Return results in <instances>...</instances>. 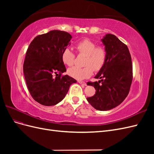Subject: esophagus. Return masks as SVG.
<instances>
[{"mask_svg": "<svg viewBox=\"0 0 154 154\" xmlns=\"http://www.w3.org/2000/svg\"><path fill=\"white\" fill-rule=\"evenodd\" d=\"M78 82L79 83H80V84H81V85H85V86H86V85H87V83H86L85 82H83V81H78Z\"/></svg>", "mask_w": 154, "mask_h": 154, "instance_id": "34e87169", "label": "esophagus"}]
</instances>
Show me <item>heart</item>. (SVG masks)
I'll return each mask as SVG.
<instances>
[{"mask_svg":"<svg viewBox=\"0 0 154 154\" xmlns=\"http://www.w3.org/2000/svg\"><path fill=\"white\" fill-rule=\"evenodd\" d=\"M76 49L79 54L85 56L83 67L74 66L69 69L70 76L78 80L89 78L93 71L97 72L103 67L107 59V50L103 45H97L90 39L82 40L76 44ZM63 62L68 66H72L75 61V54L69 48L65 49L62 53Z\"/></svg>","mask_w":154,"mask_h":154,"instance_id":"b5f03b06","label":"heart"}]
</instances>
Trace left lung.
I'll return each instance as SVG.
<instances>
[{
	"mask_svg": "<svg viewBox=\"0 0 154 154\" xmlns=\"http://www.w3.org/2000/svg\"><path fill=\"white\" fill-rule=\"evenodd\" d=\"M101 40L107 50V59L95 76L101 80L87 82V85L94 86L96 94L87 100L96 110H109L128 96L133 78L132 64L127 45L115 35L107 34Z\"/></svg>",
	"mask_w": 154,
	"mask_h": 154,
	"instance_id": "obj_1",
	"label": "left lung"
}]
</instances>
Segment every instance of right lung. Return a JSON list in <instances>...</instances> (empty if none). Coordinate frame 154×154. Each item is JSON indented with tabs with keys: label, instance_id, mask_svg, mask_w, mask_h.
<instances>
[{
	"label": "right lung",
	"instance_id": "add662e5",
	"mask_svg": "<svg viewBox=\"0 0 154 154\" xmlns=\"http://www.w3.org/2000/svg\"><path fill=\"white\" fill-rule=\"evenodd\" d=\"M71 38L67 32L53 30L36 36L27 48L23 66L26 85L32 98L41 105H57L76 82L62 75L66 68L62 53Z\"/></svg>",
	"mask_w": 154,
	"mask_h": 154
}]
</instances>
